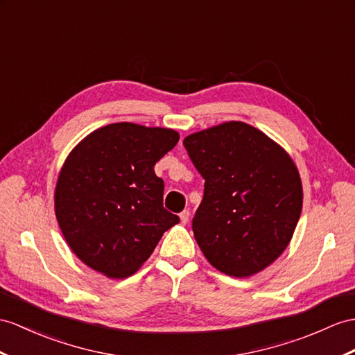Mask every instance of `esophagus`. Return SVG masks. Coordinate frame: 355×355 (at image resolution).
<instances>
[{
    "label": "esophagus",
    "instance_id": "esophagus-1",
    "mask_svg": "<svg viewBox=\"0 0 355 355\" xmlns=\"http://www.w3.org/2000/svg\"><path fill=\"white\" fill-rule=\"evenodd\" d=\"M188 220H189V211H188V209H185V211L180 212V223H182V224H187V223H188Z\"/></svg>",
    "mask_w": 355,
    "mask_h": 355
}]
</instances>
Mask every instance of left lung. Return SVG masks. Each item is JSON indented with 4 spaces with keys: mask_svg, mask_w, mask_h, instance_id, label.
<instances>
[{
    "mask_svg": "<svg viewBox=\"0 0 355 355\" xmlns=\"http://www.w3.org/2000/svg\"><path fill=\"white\" fill-rule=\"evenodd\" d=\"M184 146L205 179L193 232L205 257L232 277H250L277 259L301 215L292 158L262 131L226 122L188 135Z\"/></svg>",
    "mask_w": 355,
    "mask_h": 355,
    "instance_id": "obj_1",
    "label": "left lung"
}]
</instances>
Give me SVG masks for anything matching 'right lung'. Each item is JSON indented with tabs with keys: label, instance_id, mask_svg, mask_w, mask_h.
Listing matches in <instances>:
<instances>
[{
	"label": "right lung",
	"instance_id": "add662e5",
	"mask_svg": "<svg viewBox=\"0 0 355 355\" xmlns=\"http://www.w3.org/2000/svg\"><path fill=\"white\" fill-rule=\"evenodd\" d=\"M179 141L166 128L111 123L69 153L55 187V217L72 252L110 279L134 274L179 217L162 205L155 164Z\"/></svg>",
	"mask_w": 355,
	"mask_h": 355
}]
</instances>
